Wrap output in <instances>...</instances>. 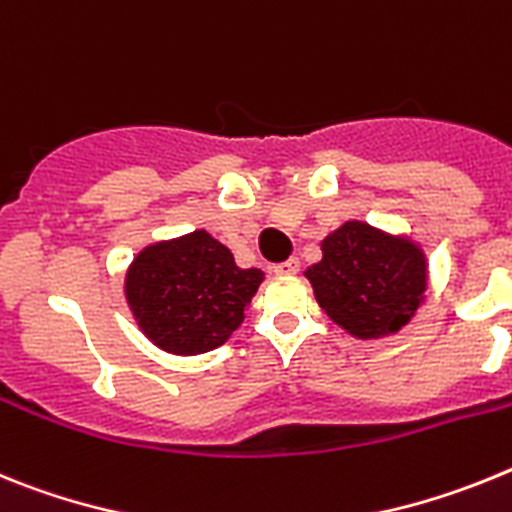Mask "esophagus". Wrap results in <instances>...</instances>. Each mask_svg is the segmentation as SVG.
<instances>
[{"instance_id":"esophagus-1","label":"esophagus","mask_w":512,"mask_h":512,"mask_svg":"<svg viewBox=\"0 0 512 512\" xmlns=\"http://www.w3.org/2000/svg\"><path fill=\"white\" fill-rule=\"evenodd\" d=\"M296 270H299V257H288V260L275 262L273 265V273H278V275H291V273H296Z\"/></svg>"}]
</instances>
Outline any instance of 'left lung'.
<instances>
[{
	"label": "left lung",
	"instance_id": "obj_1",
	"mask_svg": "<svg viewBox=\"0 0 512 512\" xmlns=\"http://www.w3.org/2000/svg\"><path fill=\"white\" fill-rule=\"evenodd\" d=\"M322 262L306 270L317 301L358 337L399 330L425 291V257L415 244L348 221L322 242Z\"/></svg>",
	"mask_w": 512,
	"mask_h": 512
}]
</instances>
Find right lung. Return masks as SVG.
<instances>
[{
  "label": "right lung",
  "instance_id": "obj_1",
  "mask_svg": "<svg viewBox=\"0 0 512 512\" xmlns=\"http://www.w3.org/2000/svg\"><path fill=\"white\" fill-rule=\"evenodd\" d=\"M262 270H242L206 231L154 244L133 260L126 299L139 327L167 353L219 348L244 319Z\"/></svg>",
  "mask_w": 512,
  "mask_h": 512
}]
</instances>
